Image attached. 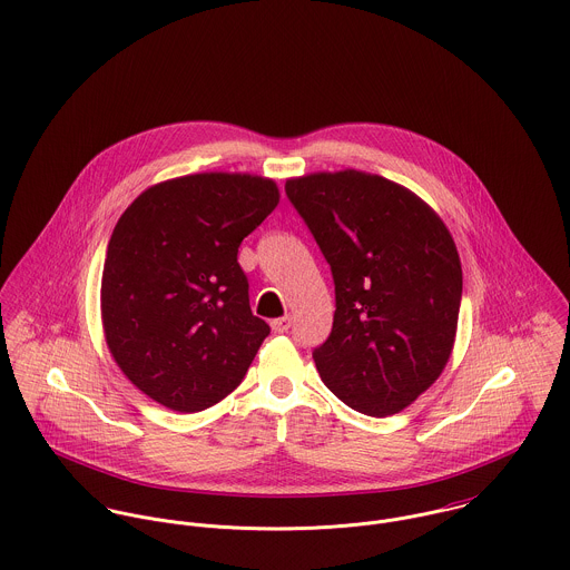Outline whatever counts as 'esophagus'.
<instances>
[{"label": "esophagus", "mask_w": 570, "mask_h": 570, "mask_svg": "<svg viewBox=\"0 0 570 570\" xmlns=\"http://www.w3.org/2000/svg\"><path fill=\"white\" fill-rule=\"evenodd\" d=\"M291 324H293V320L286 315V317L273 320V322H271V328H273V333H277V335H284V333H288V331H291Z\"/></svg>", "instance_id": "esophagus-1"}]
</instances>
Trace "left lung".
I'll return each instance as SVG.
<instances>
[{"instance_id": "obj_1", "label": "left lung", "mask_w": 570, "mask_h": 570, "mask_svg": "<svg viewBox=\"0 0 570 570\" xmlns=\"http://www.w3.org/2000/svg\"><path fill=\"white\" fill-rule=\"evenodd\" d=\"M335 279L333 333L313 358L328 390L367 416L419 399L454 347L462 268L452 233L410 189L345 169L286 180Z\"/></svg>"}]
</instances>
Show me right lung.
I'll list each match as a JSON object with an SVG mask.
<instances>
[{
    "instance_id": "1",
    "label": "right lung",
    "mask_w": 570,
    "mask_h": 570,
    "mask_svg": "<svg viewBox=\"0 0 570 570\" xmlns=\"http://www.w3.org/2000/svg\"><path fill=\"white\" fill-rule=\"evenodd\" d=\"M250 174H194L142 191L118 218L104 266L101 317L122 374L174 412L220 403L271 328L250 313L242 239L277 207Z\"/></svg>"
}]
</instances>
